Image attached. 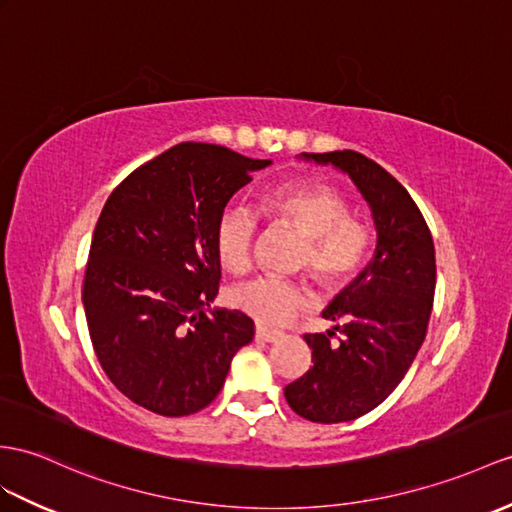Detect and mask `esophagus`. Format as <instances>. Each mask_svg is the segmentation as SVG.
I'll return each mask as SVG.
<instances>
[{"instance_id": "34e87169", "label": "esophagus", "mask_w": 512, "mask_h": 512, "mask_svg": "<svg viewBox=\"0 0 512 512\" xmlns=\"http://www.w3.org/2000/svg\"><path fill=\"white\" fill-rule=\"evenodd\" d=\"M282 332H278V330H269V328H263V326H256V339L258 341H265V343H273V341H278V339H282Z\"/></svg>"}]
</instances>
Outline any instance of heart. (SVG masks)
I'll use <instances>...</instances> for the list:
<instances>
[{
  "label": "heart",
  "instance_id": "obj_1",
  "mask_svg": "<svg viewBox=\"0 0 512 512\" xmlns=\"http://www.w3.org/2000/svg\"><path fill=\"white\" fill-rule=\"evenodd\" d=\"M260 213L271 226L291 228L304 236L299 267L323 289L352 282L371 258L376 234L371 223L350 215V199L321 182L278 186L260 197ZM258 219L241 204L221 210L215 226V252L223 269L245 273L252 265ZM232 304L265 326H280L302 313L306 291L297 282L260 276L232 293Z\"/></svg>",
  "mask_w": 512,
  "mask_h": 512
}]
</instances>
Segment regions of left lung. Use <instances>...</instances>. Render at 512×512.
I'll return each instance as SVG.
<instances>
[{
    "mask_svg": "<svg viewBox=\"0 0 512 512\" xmlns=\"http://www.w3.org/2000/svg\"><path fill=\"white\" fill-rule=\"evenodd\" d=\"M304 158L345 171L367 199L378 232L371 263L323 310L340 343H329L332 330L304 334L313 367L284 389L299 417L341 423L380 406L413 365L434 302V243L413 197L378 162L352 149Z\"/></svg>",
    "mask_w": 512,
    "mask_h": 512,
    "instance_id": "8db88e82",
    "label": "left lung"
}]
</instances>
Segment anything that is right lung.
<instances>
[{
	"instance_id": "right-lung-1",
	"label": "right lung",
	"mask_w": 512,
	"mask_h": 512,
	"mask_svg": "<svg viewBox=\"0 0 512 512\" xmlns=\"http://www.w3.org/2000/svg\"><path fill=\"white\" fill-rule=\"evenodd\" d=\"M267 165L223 145H173L134 169L97 219L82 286L93 350L110 382L156 415L206 408L254 339L241 310L206 306L221 280L217 219Z\"/></svg>"
}]
</instances>
